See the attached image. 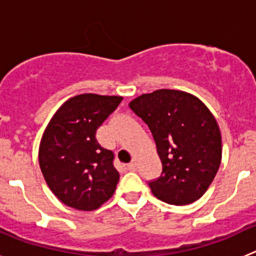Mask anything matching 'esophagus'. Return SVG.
<instances>
[{"mask_svg": "<svg viewBox=\"0 0 256 256\" xmlns=\"http://www.w3.org/2000/svg\"><path fill=\"white\" fill-rule=\"evenodd\" d=\"M136 168H137L136 162H130V164L126 165V169H128V170H130V172H134Z\"/></svg>", "mask_w": 256, "mask_h": 256, "instance_id": "1", "label": "esophagus"}]
</instances>
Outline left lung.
Returning <instances> with one entry per match:
<instances>
[{
	"instance_id": "obj_1",
	"label": "left lung",
	"mask_w": 256,
	"mask_h": 256,
	"mask_svg": "<svg viewBox=\"0 0 256 256\" xmlns=\"http://www.w3.org/2000/svg\"><path fill=\"white\" fill-rule=\"evenodd\" d=\"M130 108L148 124L162 160L160 177L148 182L154 196L172 205L198 200L222 160L220 130L209 108L176 90L142 94Z\"/></svg>"
}]
</instances>
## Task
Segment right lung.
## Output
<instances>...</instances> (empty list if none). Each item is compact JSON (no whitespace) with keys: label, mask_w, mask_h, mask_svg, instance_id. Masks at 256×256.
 Wrapping results in <instances>:
<instances>
[{"label":"right lung","mask_w":256,"mask_h":256,"mask_svg":"<svg viewBox=\"0 0 256 256\" xmlns=\"http://www.w3.org/2000/svg\"><path fill=\"white\" fill-rule=\"evenodd\" d=\"M123 97L84 94L72 97L47 126L40 166L50 190L65 205L94 210L112 198L119 182L114 152L96 140V130Z\"/></svg>","instance_id":"add662e5"}]
</instances>
